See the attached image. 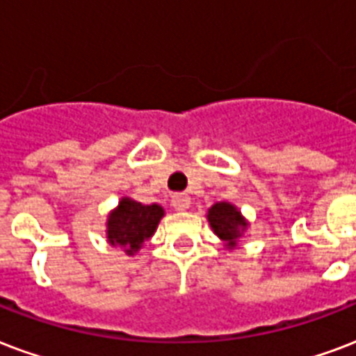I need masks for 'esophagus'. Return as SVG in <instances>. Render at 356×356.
Returning a JSON list of instances; mask_svg holds the SVG:
<instances>
[{"mask_svg": "<svg viewBox=\"0 0 356 356\" xmlns=\"http://www.w3.org/2000/svg\"><path fill=\"white\" fill-rule=\"evenodd\" d=\"M172 207L177 209V211H186L190 207V197L186 194H173Z\"/></svg>", "mask_w": 356, "mask_h": 356, "instance_id": "esophagus-1", "label": "esophagus"}]
</instances>
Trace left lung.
Masks as SVG:
<instances>
[{
    "mask_svg": "<svg viewBox=\"0 0 356 356\" xmlns=\"http://www.w3.org/2000/svg\"><path fill=\"white\" fill-rule=\"evenodd\" d=\"M207 222L214 235L224 241L227 250H235L238 246V238L248 229L250 222L246 220L237 205L229 202H216L213 207L207 209Z\"/></svg>",
    "mask_w": 356,
    "mask_h": 356,
    "instance_id": "obj_1",
    "label": "left lung"
}]
</instances>
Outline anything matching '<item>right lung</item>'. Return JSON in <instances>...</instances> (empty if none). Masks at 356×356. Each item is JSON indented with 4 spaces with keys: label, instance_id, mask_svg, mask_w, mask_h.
I'll return each mask as SVG.
<instances>
[{
    "label": "right lung",
    "instance_id": "right-lung-1",
    "mask_svg": "<svg viewBox=\"0 0 356 356\" xmlns=\"http://www.w3.org/2000/svg\"><path fill=\"white\" fill-rule=\"evenodd\" d=\"M162 216L164 209L159 203L143 205L123 196L118 207L108 213L106 241L113 248H121L127 256H136L142 250L143 243L153 237Z\"/></svg>",
    "mask_w": 356,
    "mask_h": 356
}]
</instances>
